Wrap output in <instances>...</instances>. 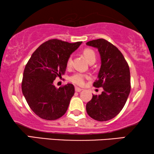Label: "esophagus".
I'll return each mask as SVG.
<instances>
[{"label":"esophagus","instance_id":"esophagus-1","mask_svg":"<svg viewBox=\"0 0 154 154\" xmlns=\"http://www.w3.org/2000/svg\"><path fill=\"white\" fill-rule=\"evenodd\" d=\"M75 92H81V91L82 89H81V88H79V87H75Z\"/></svg>","mask_w":154,"mask_h":154}]
</instances>
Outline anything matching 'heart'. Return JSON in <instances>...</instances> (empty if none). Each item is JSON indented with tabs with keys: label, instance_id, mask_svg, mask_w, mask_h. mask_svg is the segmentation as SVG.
Listing matches in <instances>:
<instances>
[{
	"label": "heart",
	"instance_id": "b5f03b06",
	"mask_svg": "<svg viewBox=\"0 0 154 154\" xmlns=\"http://www.w3.org/2000/svg\"><path fill=\"white\" fill-rule=\"evenodd\" d=\"M83 53L85 56V57L87 59V60L89 62H91L92 61L95 62L96 60V54L94 52L92 49L90 48H85L83 50ZM72 64V58L71 57H69L68 60L66 61V66L67 67H70ZM89 79V75L83 73H75L74 74L71 75L69 78V81L74 84V85L79 86H83L85 83V81Z\"/></svg>",
	"mask_w": 154,
	"mask_h": 154
}]
</instances>
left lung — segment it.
Segmentation results:
<instances>
[{"label": "left lung", "instance_id": "8db88e82", "mask_svg": "<svg viewBox=\"0 0 154 154\" xmlns=\"http://www.w3.org/2000/svg\"><path fill=\"white\" fill-rule=\"evenodd\" d=\"M86 44L100 52L102 65L93 86L103 88L102 94H93L87 103L86 111L92 119L106 121L116 116L125 106L131 88L130 68L121 51L106 40H92Z\"/></svg>", "mask_w": 154, "mask_h": 154}]
</instances>
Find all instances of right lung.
I'll list each match as a JSON object with an SVG mask.
<instances>
[{
    "instance_id": "1",
    "label": "right lung",
    "mask_w": 154,
    "mask_h": 154,
    "mask_svg": "<svg viewBox=\"0 0 154 154\" xmlns=\"http://www.w3.org/2000/svg\"><path fill=\"white\" fill-rule=\"evenodd\" d=\"M81 43L49 40L35 50L26 64L22 93L31 110L41 119L57 120L66 112L74 86L68 83L57 89L53 81L64 74L67 60Z\"/></svg>"
}]
</instances>
